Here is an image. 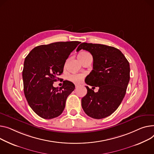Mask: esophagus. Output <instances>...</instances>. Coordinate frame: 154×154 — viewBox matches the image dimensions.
<instances>
[{
	"label": "esophagus",
	"instance_id": "obj_1",
	"mask_svg": "<svg viewBox=\"0 0 154 154\" xmlns=\"http://www.w3.org/2000/svg\"><path fill=\"white\" fill-rule=\"evenodd\" d=\"M75 88H78L79 87V86H80V85H78V84H75Z\"/></svg>",
	"mask_w": 154,
	"mask_h": 154
}]
</instances>
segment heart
Masks as SVG:
<instances>
[{
    "instance_id": "heart-1",
    "label": "heart",
    "mask_w": 154,
    "mask_h": 154,
    "mask_svg": "<svg viewBox=\"0 0 154 154\" xmlns=\"http://www.w3.org/2000/svg\"><path fill=\"white\" fill-rule=\"evenodd\" d=\"M90 54L88 52H87V51H84V52L80 53L79 54L78 57H85V56H87ZM83 78H84V75H82V74H74V75H72L69 77V79L72 82H75V83L80 82L83 79Z\"/></svg>"
}]
</instances>
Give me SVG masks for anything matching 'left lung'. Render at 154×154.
<instances>
[{
	"instance_id": "1",
	"label": "left lung",
	"mask_w": 154,
	"mask_h": 154,
	"mask_svg": "<svg viewBox=\"0 0 154 154\" xmlns=\"http://www.w3.org/2000/svg\"><path fill=\"white\" fill-rule=\"evenodd\" d=\"M88 51L93 56V70L85 80L90 86L98 87L97 92L86 86L87 95L82 98V107L94 119L105 118L116 110L123 100L130 79L129 63L118 49L101 44L83 43L77 48Z\"/></svg>"
}]
</instances>
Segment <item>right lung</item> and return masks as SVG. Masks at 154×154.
<instances>
[{"label":"right lung","mask_w":154,"mask_h":154,"mask_svg":"<svg viewBox=\"0 0 154 154\" xmlns=\"http://www.w3.org/2000/svg\"><path fill=\"white\" fill-rule=\"evenodd\" d=\"M79 42H56L35 47L25 57L22 77L24 94L28 103L39 116L50 119L64 111L67 97L75 85L64 81L59 90L53 87L70 53Z\"/></svg>","instance_id":"1"}]
</instances>
